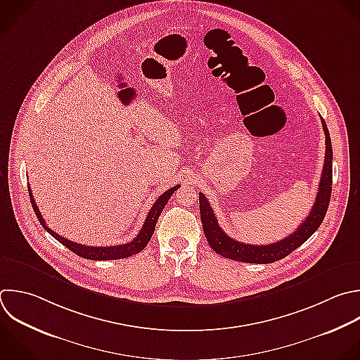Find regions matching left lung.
<instances>
[{
	"label": "left lung",
	"instance_id": "left-lung-1",
	"mask_svg": "<svg viewBox=\"0 0 360 360\" xmlns=\"http://www.w3.org/2000/svg\"><path fill=\"white\" fill-rule=\"evenodd\" d=\"M321 122L325 134L326 146H325L323 169L319 180L316 198L309 211V215L302 221V224H300L297 231H294L290 236L284 238L283 240L257 246V245L242 243L232 239L218 225L217 217L208 200L205 198V195L202 193L198 194L200 215H201L204 235L215 253L226 259L245 262V263H259V264L273 263L285 257L298 246H301L319 228V225L325 218L329 200H330V191H332V145H330V136H329L326 124L323 120H321Z\"/></svg>",
	"mask_w": 360,
	"mask_h": 360
}]
</instances>
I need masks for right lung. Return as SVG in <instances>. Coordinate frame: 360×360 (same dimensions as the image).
Masks as SVG:
<instances>
[{
    "mask_svg": "<svg viewBox=\"0 0 360 360\" xmlns=\"http://www.w3.org/2000/svg\"><path fill=\"white\" fill-rule=\"evenodd\" d=\"M180 186H174L172 188H169L167 191H165L153 204V207L150 208L139 233L136 235L135 239H132L131 242L128 243H124V245H117V246H87V245H82V243H76L73 240H69L66 239L65 236H60L58 235L55 231H52L51 228H48L35 200H34V195H32V191H31V187L28 186V193H30V197H31V202H32V208L39 219V222L42 224V226L55 238L58 239L62 245H65L68 249H70L73 253L84 257V259H90V260H114V259H125V257H129L132 255H136L139 253L141 250L145 249V246L149 243L153 232H155V226H156V222H158V218L160 215V212L163 211V208L166 207L169 198L173 195V193L179 188Z\"/></svg>",
    "mask_w": 360,
    "mask_h": 360,
    "instance_id": "right-lung-1",
    "label": "right lung"
}]
</instances>
